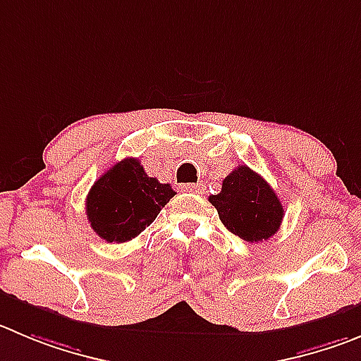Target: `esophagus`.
<instances>
[{
	"mask_svg": "<svg viewBox=\"0 0 361 361\" xmlns=\"http://www.w3.org/2000/svg\"><path fill=\"white\" fill-rule=\"evenodd\" d=\"M181 190L183 192H192V194H201L204 190L203 185H196V183H185L181 185Z\"/></svg>",
	"mask_w": 361,
	"mask_h": 361,
	"instance_id": "obj_1",
	"label": "esophagus"
}]
</instances>
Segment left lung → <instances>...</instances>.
<instances>
[{
	"mask_svg": "<svg viewBox=\"0 0 361 361\" xmlns=\"http://www.w3.org/2000/svg\"><path fill=\"white\" fill-rule=\"evenodd\" d=\"M222 224L247 242L269 240L279 230L283 207L271 185L247 165L231 171L219 194L210 196Z\"/></svg>",
	"mask_w": 361,
	"mask_h": 361,
	"instance_id": "left-lung-1",
	"label": "left lung"
}]
</instances>
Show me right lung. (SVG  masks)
Masks as SVG:
<instances>
[{
  "label": "right lung",
  "mask_w": 361,
  "mask_h": 361,
  "mask_svg": "<svg viewBox=\"0 0 361 361\" xmlns=\"http://www.w3.org/2000/svg\"><path fill=\"white\" fill-rule=\"evenodd\" d=\"M174 194L169 183L147 176L137 158H124L92 185L87 217L103 240L121 244L142 233Z\"/></svg>",
  "instance_id": "right-lung-1"
}]
</instances>
